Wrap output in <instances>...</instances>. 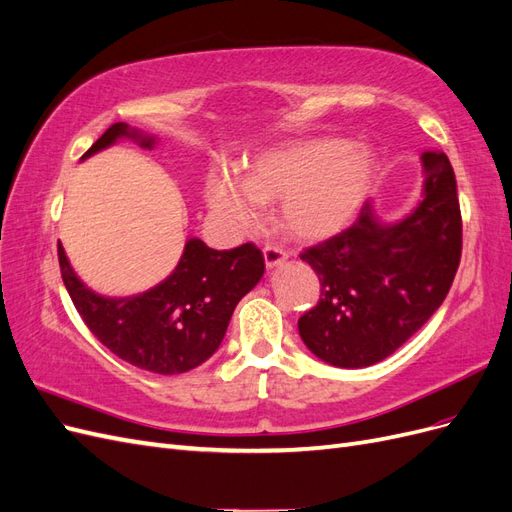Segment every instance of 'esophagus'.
Instances as JSON below:
<instances>
[{
    "label": "esophagus",
    "mask_w": 512,
    "mask_h": 512,
    "mask_svg": "<svg viewBox=\"0 0 512 512\" xmlns=\"http://www.w3.org/2000/svg\"><path fill=\"white\" fill-rule=\"evenodd\" d=\"M262 254H265V265H267V269L280 267L282 262L288 260V252H284L280 245H265V250H262Z\"/></svg>",
    "instance_id": "1"
}]
</instances>
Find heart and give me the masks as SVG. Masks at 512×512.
Returning <instances> with one entry per match:
<instances>
[{
	"label": "heart",
	"instance_id": "b5f03b06",
	"mask_svg": "<svg viewBox=\"0 0 512 512\" xmlns=\"http://www.w3.org/2000/svg\"><path fill=\"white\" fill-rule=\"evenodd\" d=\"M376 177V158L363 143L307 138L262 153L241 175L213 168L205 179L209 211L226 230H250L260 203L280 198L290 237L322 241L342 232L361 211Z\"/></svg>",
	"mask_w": 512,
	"mask_h": 512
}]
</instances>
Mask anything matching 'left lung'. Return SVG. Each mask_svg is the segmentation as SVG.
<instances>
[{
    "mask_svg": "<svg viewBox=\"0 0 512 512\" xmlns=\"http://www.w3.org/2000/svg\"><path fill=\"white\" fill-rule=\"evenodd\" d=\"M423 198L397 222L365 203L359 220L309 247L320 301L299 318L303 344L335 367L384 361L423 327L446 299L461 258V211L453 166L423 151Z\"/></svg>",
    "mask_w": 512,
    "mask_h": 512,
    "instance_id": "8db88e82",
    "label": "left lung"
}]
</instances>
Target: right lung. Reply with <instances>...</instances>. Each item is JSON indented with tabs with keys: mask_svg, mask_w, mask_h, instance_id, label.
Returning <instances> with one entry per match:
<instances>
[{
	"mask_svg": "<svg viewBox=\"0 0 512 512\" xmlns=\"http://www.w3.org/2000/svg\"><path fill=\"white\" fill-rule=\"evenodd\" d=\"M121 138L145 149L158 143L156 136L121 121L113 123L81 160ZM57 254L66 290L89 331L119 359L160 376L185 374L211 359L237 303L265 273V258L252 243L220 252L192 237L164 282L132 297H104L81 282L61 243Z\"/></svg>",
	"mask_w": 512,
	"mask_h": 512,
	"instance_id": "obj_1",
	"label": "right lung"
}]
</instances>
